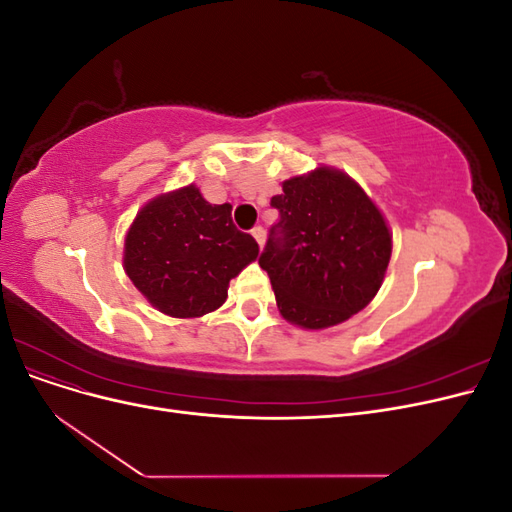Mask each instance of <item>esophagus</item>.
I'll return each instance as SVG.
<instances>
[{
	"mask_svg": "<svg viewBox=\"0 0 512 512\" xmlns=\"http://www.w3.org/2000/svg\"><path fill=\"white\" fill-rule=\"evenodd\" d=\"M252 237L256 239L258 247H260V250H262V245H265V230H262L260 226H256V228L252 230Z\"/></svg>",
	"mask_w": 512,
	"mask_h": 512,
	"instance_id": "esophagus-1",
	"label": "esophagus"
}]
</instances>
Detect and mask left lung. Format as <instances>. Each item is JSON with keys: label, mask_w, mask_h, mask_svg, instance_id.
Returning <instances> with one entry per match:
<instances>
[{"label": "left lung", "mask_w": 512, "mask_h": 512, "mask_svg": "<svg viewBox=\"0 0 512 512\" xmlns=\"http://www.w3.org/2000/svg\"><path fill=\"white\" fill-rule=\"evenodd\" d=\"M271 198L260 267L269 273L284 320L307 331L342 324L376 297L393 252L389 222L348 173L318 166L290 177Z\"/></svg>", "instance_id": "obj_1"}]
</instances>
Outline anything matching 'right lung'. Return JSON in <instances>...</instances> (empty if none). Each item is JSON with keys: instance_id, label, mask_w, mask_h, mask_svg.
Masks as SVG:
<instances>
[{"instance_id": "add662e5", "label": "right lung", "mask_w": 512, "mask_h": 512, "mask_svg": "<svg viewBox=\"0 0 512 512\" xmlns=\"http://www.w3.org/2000/svg\"><path fill=\"white\" fill-rule=\"evenodd\" d=\"M232 207L211 205L194 183L153 196L123 241V271L170 318H200L222 307L228 284L258 258L252 235L237 230Z\"/></svg>"}]
</instances>
